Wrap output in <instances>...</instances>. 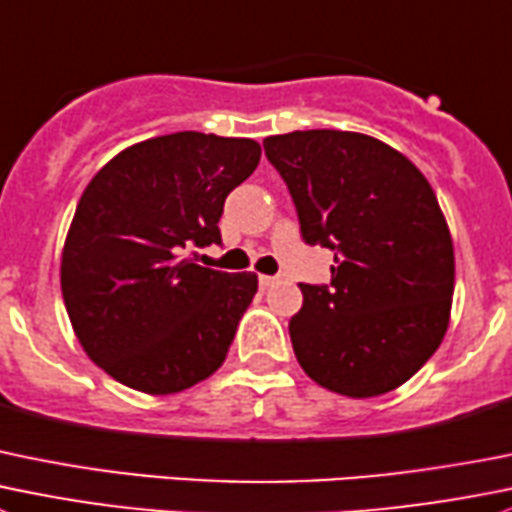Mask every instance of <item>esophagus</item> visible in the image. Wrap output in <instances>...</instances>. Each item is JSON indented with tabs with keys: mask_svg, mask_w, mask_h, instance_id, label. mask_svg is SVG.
Segmentation results:
<instances>
[{
	"mask_svg": "<svg viewBox=\"0 0 512 512\" xmlns=\"http://www.w3.org/2000/svg\"><path fill=\"white\" fill-rule=\"evenodd\" d=\"M277 282V277L272 275H260V287H272Z\"/></svg>",
	"mask_w": 512,
	"mask_h": 512,
	"instance_id": "34e87169",
	"label": "esophagus"
}]
</instances>
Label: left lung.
<instances>
[{
  "mask_svg": "<svg viewBox=\"0 0 512 512\" xmlns=\"http://www.w3.org/2000/svg\"><path fill=\"white\" fill-rule=\"evenodd\" d=\"M262 145L302 240L335 252L330 285H300L297 362L347 398L400 388L440 347L453 307V237L433 187L403 152L360 132L305 130Z\"/></svg>",
  "mask_w": 512,
  "mask_h": 512,
  "instance_id": "obj_1",
  "label": "left lung"
}]
</instances>
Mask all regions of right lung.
Segmentation results:
<instances>
[{
  "instance_id": "add662e5",
  "label": "right lung",
  "mask_w": 512,
  "mask_h": 512,
  "mask_svg": "<svg viewBox=\"0 0 512 512\" xmlns=\"http://www.w3.org/2000/svg\"><path fill=\"white\" fill-rule=\"evenodd\" d=\"M247 137L175 132L114 155L79 197L62 250L64 307L89 360L147 395H172L225 362L255 272L195 265L220 242L225 197L260 165Z\"/></svg>"
}]
</instances>
